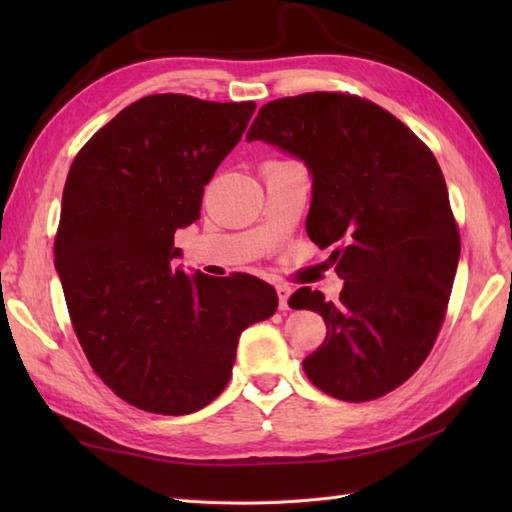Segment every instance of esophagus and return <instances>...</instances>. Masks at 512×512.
I'll use <instances>...</instances> for the list:
<instances>
[{
    "mask_svg": "<svg viewBox=\"0 0 512 512\" xmlns=\"http://www.w3.org/2000/svg\"><path fill=\"white\" fill-rule=\"evenodd\" d=\"M275 290H277V299H279V310H288V299L292 295V288L286 284H279Z\"/></svg>",
    "mask_w": 512,
    "mask_h": 512,
    "instance_id": "1",
    "label": "esophagus"
}]
</instances>
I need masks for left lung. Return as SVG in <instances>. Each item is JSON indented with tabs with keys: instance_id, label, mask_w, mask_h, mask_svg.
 I'll list each match as a JSON object with an SVG mask.
<instances>
[{
	"instance_id": "8db88e82",
	"label": "left lung",
	"mask_w": 512,
	"mask_h": 512,
	"mask_svg": "<svg viewBox=\"0 0 512 512\" xmlns=\"http://www.w3.org/2000/svg\"><path fill=\"white\" fill-rule=\"evenodd\" d=\"M248 140L286 149L312 173L310 239L336 246L341 297L299 288L290 308L319 312L328 334L303 358L314 387L367 402L400 387L447 317L460 231L436 156L383 107L343 92L266 103Z\"/></svg>"
}]
</instances>
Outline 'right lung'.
<instances>
[{
    "instance_id": "1",
    "label": "right lung",
    "mask_w": 512,
    "mask_h": 512,
    "mask_svg": "<svg viewBox=\"0 0 512 512\" xmlns=\"http://www.w3.org/2000/svg\"><path fill=\"white\" fill-rule=\"evenodd\" d=\"M255 107L151 94L70 167L54 266L92 369L138 409L184 416L209 405L231 378L239 334L277 310L275 290L253 275L171 266L173 233L200 217L204 184Z\"/></svg>"
}]
</instances>
